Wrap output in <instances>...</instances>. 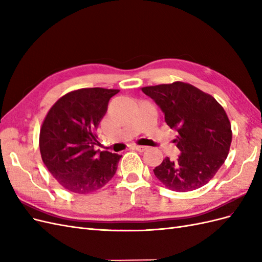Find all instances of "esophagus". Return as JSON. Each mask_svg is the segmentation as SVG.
Returning a JSON list of instances; mask_svg holds the SVG:
<instances>
[{"mask_svg": "<svg viewBox=\"0 0 262 262\" xmlns=\"http://www.w3.org/2000/svg\"><path fill=\"white\" fill-rule=\"evenodd\" d=\"M134 149H137L138 152H144V150L147 149V146H144V145H136V146H134Z\"/></svg>", "mask_w": 262, "mask_h": 262, "instance_id": "obj_1", "label": "esophagus"}]
</instances>
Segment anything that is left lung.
Segmentation results:
<instances>
[{"instance_id":"obj_1","label":"left lung","mask_w":262,"mask_h":262,"mask_svg":"<svg viewBox=\"0 0 262 262\" xmlns=\"http://www.w3.org/2000/svg\"><path fill=\"white\" fill-rule=\"evenodd\" d=\"M165 115V122L178 132L180 155L166 157L153 169L165 187L177 192L204 186L224 164L232 143L228 117L215 98L196 87L175 82L142 89Z\"/></svg>"}]
</instances>
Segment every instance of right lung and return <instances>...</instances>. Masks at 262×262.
Here are the masks:
<instances>
[{"mask_svg": "<svg viewBox=\"0 0 262 262\" xmlns=\"http://www.w3.org/2000/svg\"><path fill=\"white\" fill-rule=\"evenodd\" d=\"M118 90L82 89L61 97L46 116L39 137L42 162L59 184L75 193H90L112 180L121 156L95 150V130Z\"/></svg>", "mask_w": 262, "mask_h": 262, "instance_id": "add662e5", "label": "right lung"}]
</instances>
